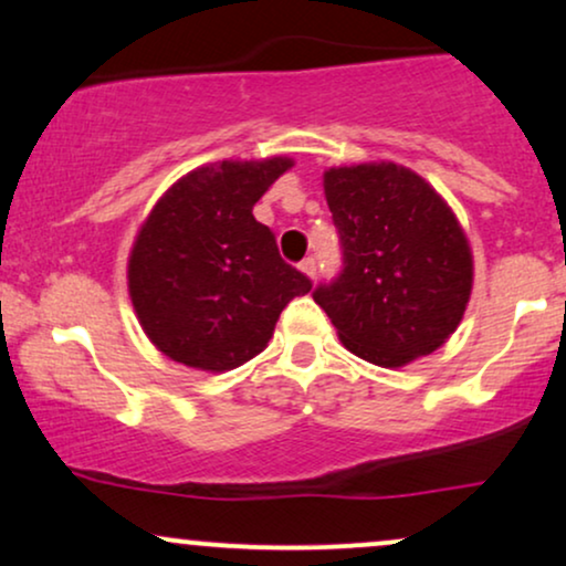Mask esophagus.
<instances>
[{
    "instance_id": "1",
    "label": "esophagus",
    "mask_w": 566,
    "mask_h": 566,
    "mask_svg": "<svg viewBox=\"0 0 566 566\" xmlns=\"http://www.w3.org/2000/svg\"><path fill=\"white\" fill-rule=\"evenodd\" d=\"M298 268H302V272L306 277H315L317 275V262L312 260V256H306V260H302V264H298Z\"/></svg>"
}]
</instances>
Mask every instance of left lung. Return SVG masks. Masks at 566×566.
Listing matches in <instances>:
<instances>
[{
	"mask_svg": "<svg viewBox=\"0 0 566 566\" xmlns=\"http://www.w3.org/2000/svg\"><path fill=\"white\" fill-rule=\"evenodd\" d=\"M323 186L344 268L312 296L340 344L380 367L428 357L470 302L472 251L462 226L409 167H331Z\"/></svg>",
	"mask_w": 566,
	"mask_h": 566,
	"instance_id": "8db88e82",
	"label": "left lung"
}]
</instances>
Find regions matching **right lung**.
<instances>
[{"label":"right lung","mask_w":566,"mask_h":566,"mask_svg":"<svg viewBox=\"0 0 566 566\" xmlns=\"http://www.w3.org/2000/svg\"><path fill=\"white\" fill-rule=\"evenodd\" d=\"M291 165L270 157L199 167L149 212L130 251L128 291L165 357L207 373L239 367L268 346L283 306L312 291L251 214Z\"/></svg>","instance_id":"add662e5"}]
</instances>
